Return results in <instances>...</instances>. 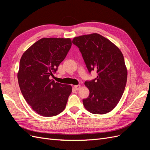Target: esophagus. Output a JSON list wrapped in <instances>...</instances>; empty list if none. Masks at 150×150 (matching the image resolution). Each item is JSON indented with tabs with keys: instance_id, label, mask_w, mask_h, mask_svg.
Masks as SVG:
<instances>
[{
	"instance_id": "esophagus-1",
	"label": "esophagus",
	"mask_w": 150,
	"mask_h": 150,
	"mask_svg": "<svg viewBox=\"0 0 150 150\" xmlns=\"http://www.w3.org/2000/svg\"><path fill=\"white\" fill-rule=\"evenodd\" d=\"M74 88L76 90H79L81 88V86L80 85H76V86H74Z\"/></svg>"
}]
</instances>
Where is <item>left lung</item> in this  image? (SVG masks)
<instances>
[{
  "instance_id": "8db88e82",
  "label": "left lung",
  "mask_w": 150,
  "mask_h": 150,
  "mask_svg": "<svg viewBox=\"0 0 150 150\" xmlns=\"http://www.w3.org/2000/svg\"><path fill=\"white\" fill-rule=\"evenodd\" d=\"M72 44L79 48L89 73H98L84 83L89 95L83 99L84 106L93 114H106L116 107L125 89L128 73L123 55L110 40L96 33L74 38Z\"/></svg>"
}]
</instances>
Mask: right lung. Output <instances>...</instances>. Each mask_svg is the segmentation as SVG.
Instances as JSON below:
<instances>
[{
  "label": "right lung",
  "mask_w": 150,
  "mask_h": 150,
  "mask_svg": "<svg viewBox=\"0 0 150 150\" xmlns=\"http://www.w3.org/2000/svg\"><path fill=\"white\" fill-rule=\"evenodd\" d=\"M71 40L42 38L23 54L17 74L25 101L42 116H54L66 108L72 92L70 85L55 83L49 77L56 73L71 47Z\"/></svg>",
  "instance_id": "1"
}]
</instances>
